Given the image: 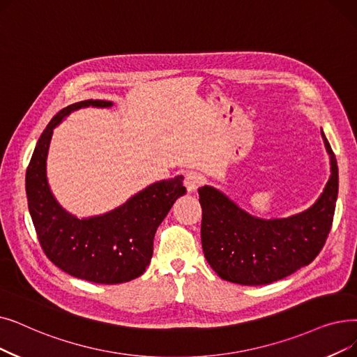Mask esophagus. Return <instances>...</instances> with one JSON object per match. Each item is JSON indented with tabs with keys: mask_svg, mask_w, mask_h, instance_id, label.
Listing matches in <instances>:
<instances>
[{
	"mask_svg": "<svg viewBox=\"0 0 357 357\" xmlns=\"http://www.w3.org/2000/svg\"><path fill=\"white\" fill-rule=\"evenodd\" d=\"M183 183L190 192H195L201 187V183H203V175L197 172V170H191V172L185 175Z\"/></svg>",
	"mask_w": 357,
	"mask_h": 357,
	"instance_id": "obj_1",
	"label": "esophagus"
}]
</instances>
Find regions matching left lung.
Listing matches in <instances>:
<instances>
[{
	"instance_id": "left-lung-1",
	"label": "left lung",
	"mask_w": 357,
	"mask_h": 357,
	"mask_svg": "<svg viewBox=\"0 0 357 357\" xmlns=\"http://www.w3.org/2000/svg\"><path fill=\"white\" fill-rule=\"evenodd\" d=\"M321 135L330 154L331 175L318 199L302 213L259 219L219 190L208 185L198 190L204 257L223 280L268 284L311 264L319 254L330 234L338 194L337 160L322 130Z\"/></svg>"
}]
</instances>
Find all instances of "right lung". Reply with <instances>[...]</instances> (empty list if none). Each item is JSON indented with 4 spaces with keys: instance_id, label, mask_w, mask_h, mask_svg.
<instances>
[{
    "instance_id": "1",
    "label": "right lung",
    "mask_w": 357,
    "mask_h": 357,
    "mask_svg": "<svg viewBox=\"0 0 357 357\" xmlns=\"http://www.w3.org/2000/svg\"><path fill=\"white\" fill-rule=\"evenodd\" d=\"M107 100H83L59 111L42 132L26 170V194L38 239L54 264L73 277L99 284L126 283L140 277L153 257L154 234L187 192L183 176L154 182L122 206L79 219L51 192L46 159L54 128L82 107H111Z\"/></svg>"
}]
</instances>
